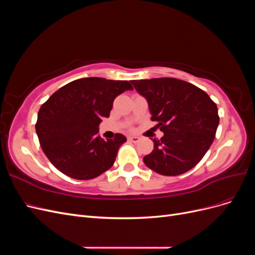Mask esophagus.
<instances>
[{"label":"esophagus","mask_w":255,"mask_h":255,"mask_svg":"<svg viewBox=\"0 0 255 255\" xmlns=\"http://www.w3.org/2000/svg\"><path fill=\"white\" fill-rule=\"evenodd\" d=\"M128 140L130 141V142H138V141L140 140V138L137 137V136H128Z\"/></svg>","instance_id":"esophagus-1"}]
</instances>
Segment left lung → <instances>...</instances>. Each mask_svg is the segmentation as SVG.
<instances>
[{"label":"left lung","mask_w":255,"mask_h":255,"mask_svg":"<svg viewBox=\"0 0 255 255\" xmlns=\"http://www.w3.org/2000/svg\"><path fill=\"white\" fill-rule=\"evenodd\" d=\"M148 102L151 120L164 136L143 157L146 167L163 175H179L194 168L214 141L219 125L217 105L206 92L177 79L130 81Z\"/></svg>","instance_id":"1"}]
</instances>
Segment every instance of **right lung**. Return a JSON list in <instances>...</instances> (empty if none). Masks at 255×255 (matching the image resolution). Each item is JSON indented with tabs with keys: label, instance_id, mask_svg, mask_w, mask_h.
Segmentation results:
<instances>
[{
	"label": "right lung",
	"instance_id": "right-lung-1",
	"mask_svg": "<svg viewBox=\"0 0 255 255\" xmlns=\"http://www.w3.org/2000/svg\"><path fill=\"white\" fill-rule=\"evenodd\" d=\"M128 81L103 78L75 80L58 89L38 112L36 133L52 165L76 180H90L114 165L126 136H98L116 97L132 90Z\"/></svg>",
	"mask_w": 255,
	"mask_h": 255
}]
</instances>
